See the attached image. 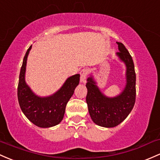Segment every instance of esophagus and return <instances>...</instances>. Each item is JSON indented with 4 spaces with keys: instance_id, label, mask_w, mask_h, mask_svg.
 Returning a JSON list of instances; mask_svg holds the SVG:
<instances>
[{
    "instance_id": "34e87169",
    "label": "esophagus",
    "mask_w": 160,
    "mask_h": 160,
    "mask_svg": "<svg viewBox=\"0 0 160 160\" xmlns=\"http://www.w3.org/2000/svg\"><path fill=\"white\" fill-rule=\"evenodd\" d=\"M80 82L81 83H85L86 82V78H87V73H88V71L86 68H83L82 69L80 72Z\"/></svg>"
}]
</instances>
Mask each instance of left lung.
<instances>
[{
  "label": "left lung",
  "mask_w": 160,
  "mask_h": 160,
  "mask_svg": "<svg viewBox=\"0 0 160 160\" xmlns=\"http://www.w3.org/2000/svg\"><path fill=\"white\" fill-rule=\"evenodd\" d=\"M116 56L126 67L124 88L120 94L108 97L102 93L92 74L87 78V103L92 122L104 128H114L122 123L132 110L136 97V74L131 54L124 45L117 42Z\"/></svg>",
  "instance_id": "obj_1"
}]
</instances>
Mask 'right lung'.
Returning a JSON list of instances; mask_svg holds the SVG:
<instances>
[{
    "label": "right lung",
    "instance_id": "add662e5",
    "mask_svg": "<svg viewBox=\"0 0 160 160\" xmlns=\"http://www.w3.org/2000/svg\"><path fill=\"white\" fill-rule=\"evenodd\" d=\"M32 45L24 56L19 77L17 96L20 108L26 117L39 128L57 125L64 118L67 103L80 82V74L68 77L57 92L48 96H39L32 90L25 80L26 63Z\"/></svg>",
    "mask_w": 160,
    "mask_h": 160
}]
</instances>
